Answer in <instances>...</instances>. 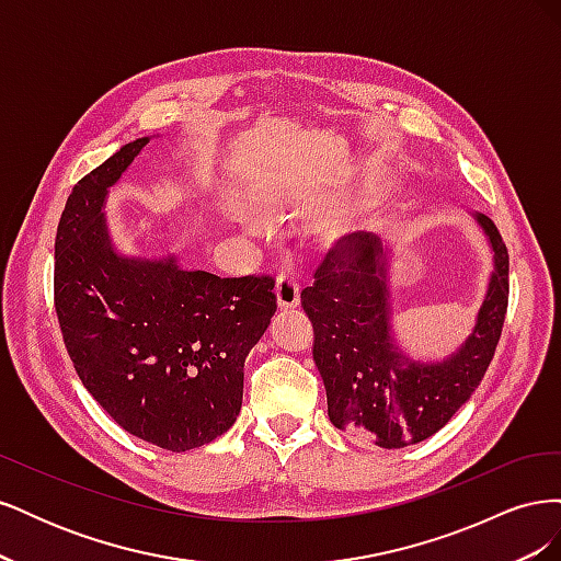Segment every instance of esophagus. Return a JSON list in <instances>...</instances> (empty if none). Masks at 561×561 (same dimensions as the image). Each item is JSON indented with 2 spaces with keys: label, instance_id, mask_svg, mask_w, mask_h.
<instances>
[{
  "label": "esophagus",
  "instance_id": "obj_1",
  "mask_svg": "<svg viewBox=\"0 0 561 561\" xmlns=\"http://www.w3.org/2000/svg\"><path fill=\"white\" fill-rule=\"evenodd\" d=\"M299 290L301 285L295 274L290 271H283L276 278V297H278V307L280 309H295L299 307Z\"/></svg>",
  "mask_w": 561,
  "mask_h": 561
}]
</instances>
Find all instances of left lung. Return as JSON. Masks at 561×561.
<instances>
[{
    "instance_id": "obj_1",
    "label": "left lung",
    "mask_w": 561,
    "mask_h": 561,
    "mask_svg": "<svg viewBox=\"0 0 561 561\" xmlns=\"http://www.w3.org/2000/svg\"><path fill=\"white\" fill-rule=\"evenodd\" d=\"M494 248V274L472 334L443 363H412L390 336L386 250L377 236H339L301 290L313 322V360L336 428L383 449L416 445L437 433L480 386L503 332L507 248L496 225L478 215Z\"/></svg>"
}]
</instances>
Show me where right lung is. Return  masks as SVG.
<instances>
[{"mask_svg":"<svg viewBox=\"0 0 561 561\" xmlns=\"http://www.w3.org/2000/svg\"><path fill=\"white\" fill-rule=\"evenodd\" d=\"M147 142L124 145L67 196L54 301L65 348L98 404L145 443L190 451L239 416L245 355L276 313V280L219 278L112 248L103 203Z\"/></svg>","mask_w":561,"mask_h":561,"instance_id":"right-lung-1","label":"right lung"}]
</instances>
